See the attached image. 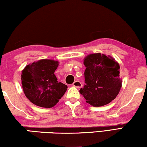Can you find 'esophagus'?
<instances>
[{
	"label": "esophagus",
	"instance_id": "esophagus-1",
	"mask_svg": "<svg viewBox=\"0 0 147 147\" xmlns=\"http://www.w3.org/2000/svg\"><path fill=\"white\" fill-rule=\"evenodd\" d=\"M73 86H74V87L79 88L80 87H82V84H81V82H80V81H78V80H76V81H74L73 82Z\"/></svg>",
	"mask_w": 147,
	"mask_h": 147
}]
</instances>
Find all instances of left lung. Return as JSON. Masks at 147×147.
Segmentation results:
<instances>
[{
	"label": "left lung",
	"instance_id": "left-lung-1",
	"mask_svg": "<svg viewBox=\"0 0 147 147\" xmlns=\"http://www.w3.org/2000/svg\"><path fill=\"white\" fill-rule=\"evenodd\" d=\"M84 82L80 93L93 107H102L117 97L122 86L120 66L111 56L94 53L84 59Z\"/></svg>",
	"mask_w": 147,
	"mask_h": 147
}]
</instances>
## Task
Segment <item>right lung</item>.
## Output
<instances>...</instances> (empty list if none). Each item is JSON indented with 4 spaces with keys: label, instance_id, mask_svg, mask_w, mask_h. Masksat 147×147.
<instances>
[{
    "label": "right lung",
    "instance_id": "right-lung-1",
    "mask_svg": "<svg viewBox=\"0 0 147 147\" xmlns=\"http://www.w3.org/2000/svg\"><path fill=\"white\" fill-rule=\"evenodd\" d=\"M58 66V61L41 59L26 65L22 70V90L26 98L34 105L51 108L67 91V86L58 82L54 74Z\"/></svg>",
    "mask_w": 147,
    "mask_h": 147
}]
</instances>
